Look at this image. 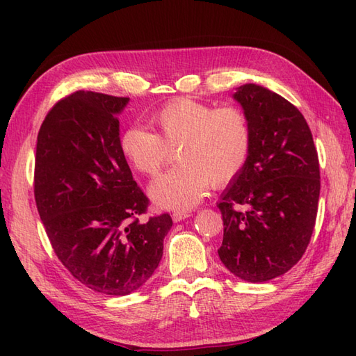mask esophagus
<instances>
[{
	"label": "esophagus",
	"instance_id": "esophagus-1",
	"mask_svg": "<svg viewBox=\"0 0 356 356\" xmlns=\"http://www.w3.org/2000/svg\"><path fill=\"white\" fill-rule=\"evenodd\" d=\"M191 216V213H188V211H174L172 213V220L174 222H182V220H185V218H188Z\"/></svg>",
	"mask_w": 356,
	"mask_h": 356
}]
</instances>
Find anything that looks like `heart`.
<instances>
[{"instance_id": "1", "label": "heart", "mask_w": 356, "mask_h": 356, "mask_svg": "<svg viewBox=\"0 0 356 356\" xmlns=\"http://www.w3.org/2000/svg\"><path fill=\"white\" fill-rule=\"evenodd\" d=\"M157 133L131 127L120 136L119 147L134 170L156 177L179 149L176 170L151 185L159 207L190 209L209 185L222 188L238 177L251 153V124L246 113L232 105H214L179 97L166 102L151 118Z\"/></svg>"}]
</instances>
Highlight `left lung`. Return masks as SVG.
<instances>
[{
  "instance_id": "8db88e82",
  "label": "left lung",
  "mask_w": 356,
  "mask_h": 356,
  "mask_svg": "<svg viewBox=\"0 0 356 356\" xmlns=\"http://www.w3.org/2000/svg\"><path fill=\"white\" fill-rule=\"evenodd\" d=\"M234 97L251 124L243 171L217 203L222 263L251 283L286 274L306 252L320 199V162L305 116L270 90L246 84Z\"/></svg>"
}]
</instances>
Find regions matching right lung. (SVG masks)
Wrapping results in <instances>:
<instances>
[{
  "mask_svg": "<svg viewBox=\"0 0 356 356\" xmlns=\"http://www.w3.org/2000/svg\"><path fill=\"white\" fill-rule=\"evenodd\" d=\"M128 101L74 92L50 108L36 142L35 202L53 251L105 295L131 293L153 275L172 226L168 213L139 222L149 199L120 151L116 118Z\"/></svg>",
  "mask_w": 356,
  "mask_h": 356,
  "instance_id": "add662e5",
  "label": "right lung"
}]
</instances>
